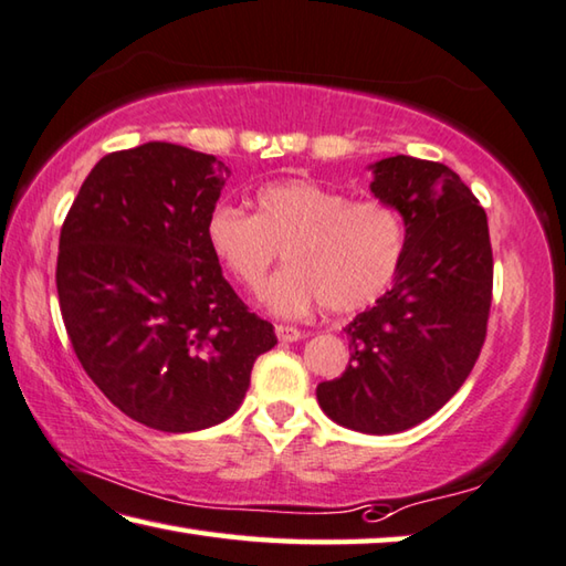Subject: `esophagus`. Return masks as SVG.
<instances>
[{
    "label": "esophagus",
    "instance_id": "34e87169",
    "mask_svg": "<svg viewBox=\"0 0 566 566\" xmlns=\"http://www.w3.org/2000/svg\"><path fill=\"white\" fill-rule=\"evenodd\" d=\"M274 332H276V338H280V342H284V344L296 342V338H302V336H304L302 328L290 326V324H276Z\"/></svg>",
    "mask_w": 566,
    "mask_h": 566
}]
</instances>
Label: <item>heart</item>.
<instances>
[{"label": "heart", "instance_id": "b5f03b06", "mask_svg": "<svg viewBox=\"0 0 566 566\" xmlns=\"http://www.w3.org/2000/svg\"><path fill=\"white\" fill-rule=\"evenodd\" d=\"M254 214L218 205L205 224L212 254L244 290L260 292L284 250L290 266L266 290L276 314L314 304L348 314L374 304L396 282L408 248L406 220L384 198L352 200L314 180L270 182Z\"/></svg>", "mask_w": 566, "mask_h": 566}]
</instances>
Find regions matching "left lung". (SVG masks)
<instances>
[{
  "label": "left lung",
  "instance_id": "1",
  "mask_svg": "<svg viewBox=\"0 0 566 566\" xmlns=\"http://www.w3.org/2000/svg\"><path fill=\"white\" fill-rule=\"evenodd\" d=\"M376 198L396 205L408 248L390 290L344 332L346 371L316 388L324 413L358 433H400L465 384L488 336V214L455 170L410 156L374 166Z\"/></svg>",
  "mask_w": 566,
  "mask_h": 566
}]
</instances>
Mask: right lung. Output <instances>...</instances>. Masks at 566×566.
Here are the masks:
<instances>
[{
    "instance_id": "1",
    "label": "right lung",
    "mask_w": 566,
    "mask_h": 566,
    "mask_svg": "<svg viewBox=\"0 0 566 566\" xmlns=\"http://www.w3.org/2000/svg\"><path fill=\"white\" fill-rule=\"evenodd\" d=\"M228 178L208 153L143 143L101 158L61 224L56 292L76 358L113 406L163 433L230 418L276 344L205 238Z\"/></svg>"
}]
</instances>
